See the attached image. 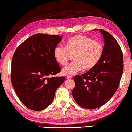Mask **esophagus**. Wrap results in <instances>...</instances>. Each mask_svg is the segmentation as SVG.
I'll return each mask as SVG.
<instances>
[{
	"label": "esophagus",
	"mask_w": 132,
	"mask_h": 132,
	"mask_svg": "<svg viewBox=\"0 0 132 132\" xmlns=\"http://www.w3.org/2000/svg\"><path fill=\"white\" fill-rule=\"evenodd\" d=\"M66 79L68 80H70L72 79V76H66Z\"/></svg>",
	"instance_id": "34e87169"
}]
</instances>
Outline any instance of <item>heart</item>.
<instances>
[{"label": "heart", "instance_id": "b5f03b06", "mask_svg": "<svg viewBox=\"0 0 132 132\" xmlns=\"http://www.w3.org/2000/svg\"><path fill=\"white\" fill-rule=\"evenodd\" d=\"M102 46L100 42L84 35H77L69 38L66 47L57 45L53 50V56L58 63L64 65L68 61L69 53H74L71 62L64 67L62 73L65 76H72L85 68L90 69L97 65L101 57Z\"/></svg>", "mask_w": 132, "mask_h": 132}]
</instances>
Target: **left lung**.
Wrapping results in <instances>:
<instances>
[{"label":"left lung","instance_id":"8db88e82","mask_svg":"<svg viewBox=\"0 0 132 132\" xmlns=\"http://www.w3.org/2000/svg\"><path fill=\"white\" fill-rule=\"evenodd\" d=\"M99 31L104 40L101 59L81 76L74 77L73 97L78 105L88 109L99 108L111 99L119 87L123 70L122 51L117 40L107 31Z\"/></svg>","mask_w":132,"mask_h":132}]
</instances>
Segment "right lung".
<instances>
[{"label": "right lung", "instance_id": "1", "mask_svg": "<svg viewBox=\"0 0 132 132\" xmlns=\"http://www.w3.org/2000/svg\"><path fill=\"white\" fill-rule=\"evenodd\" d=\"M62 39L57 35H33L17 48L13 55L11 81L22 103L31 110L41 111L50 105L56 90L65 79L48 77L61 71L53 50Z\"/></svg>", "mask_w": 132, "mask_h": 132}]
</instances>
